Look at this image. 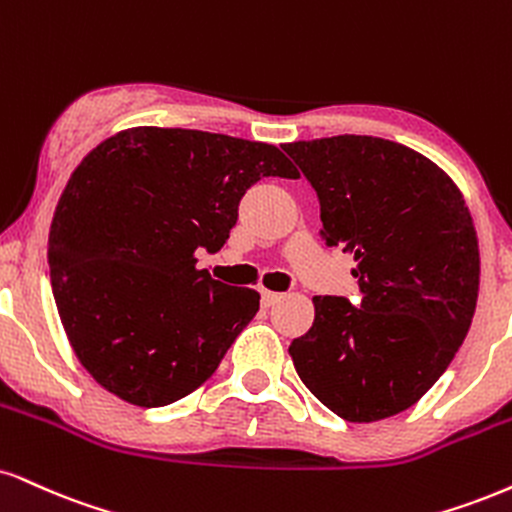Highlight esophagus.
I'll return each instance as SVG.
<instances>
[{
  "instance_id": "obj_1",
  "label": "esophagus",
  "mask_w": 512,
  "mask_h": 512,
  "mask_svg": "<svg viewBox=\"0 0 512 512\" xmlns=\"http://www.w3.org/2000/svg\"><path fill=\"white\" fill-rule=\"evenodd\" d=\"M260 295H262V305H264V307H272V305H276V303H279V300L283 298V295H281V293L267 291V288H262V291H260Z\"/></svg>"
}]
</instances>
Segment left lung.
<instances>
[{
    "label": "left lung",
    "mask_w": 512,
    "mask_h": 512,
    "mask_svg": "<svg viewBox=\"0 0 512 512\" xmlns=\"http://www.w3.org/2000/svg\"><path fill=\"white\" fill-rule=\"evenodd\" d=\"M326 245L353 252L360 305L315 295V322L288 353L303 384L348 422L415 405L463 346L479 293V243L453 178L374 135L295 140Z\"/></svg>",
    "instance_id": "1"
}]
</instances>
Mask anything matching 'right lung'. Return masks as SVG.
<instances>
[{
  "label": "right lung",
  "instance_id": "obj_1",
  "mask_svg": "<svg viewBox=\"0 0 512 512\" xmlns=\"http://www.w3.org/2000/svg\"><path fill=\"white\" fill-rule=\"evenodd\" d=\"M262 176L300 178L274 145L157 126L126 128L76 166L49 229V276L102 389L162 408L212 377L260 293L214 281L195 252L224 248Z\"/></svg>",
  "mask_w": 512,
  "mask_h": 512
}]
</instances>
